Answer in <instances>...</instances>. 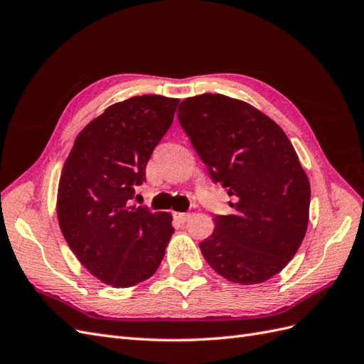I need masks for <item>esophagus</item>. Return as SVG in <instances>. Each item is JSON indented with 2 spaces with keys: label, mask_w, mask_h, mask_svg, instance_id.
Returning <instances> with one entry per match:
<instances>
[{
  "label": "esophagus",
  "mask_w": 364,
  "mask_h": 364,
  "mask_svg": "<svg viewBox=\"0 0 364 364\" xmlns=\"http://www.w3.org/2000/svg\"><path fill=\"white\" fill-rule=\"evenodd\" d=\"M190 217H191V214H188V213H174V218L178 220L179 223H185V222H188Z\"/></svg>",
  "instance_id": "1"
}]
</instances>
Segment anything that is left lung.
I'll list each match as a JSON object with an SVG mask.
<instances>
[{
	"instance_id": "obj_1",
	"label": "left lung",
	"mask_w": 364,
	"mask_h": 364,
	"mask_svg": "<svg viewBox=\"0 0 364 364\" xmlns=\"http://www.w3.org/2000/svg\"><path fill=\"white\" fill-rule=\"evenodd\" d=\"M178 119L215 183L234 197V214L214 215L200 246L230 282L259 284L299 249L310 211V182L284 130L253 106L222 94L186 98Z\"/></svg>"
}]
</instances>
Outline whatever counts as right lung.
<instances>
[{"label":"right lung","mask_w":364,"mask_h":364,"mask_svg":"<svg viewBox=\"0 0 364 364\" xmlns=\"http://www.w3.org/2000/svg\"><path fill=\"white\" fill-rule=\"evenodd\" d=\"M178 105V98L142 95L109 106L80 132L65 161L60 230L83 266L112 287L153 277L174 232L168 213L130 206V200Z\"/></svg>","instance_id":"obj_1"}]
</instances>
